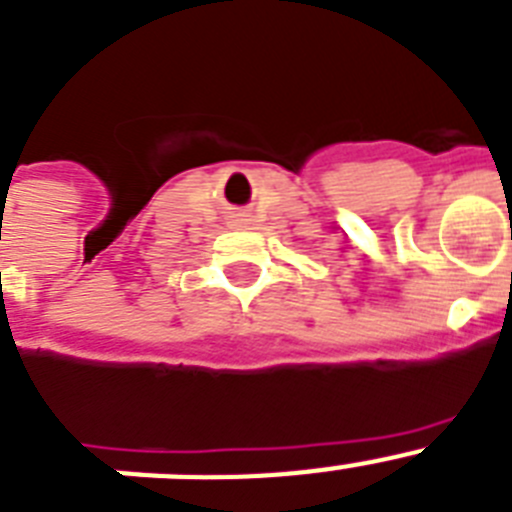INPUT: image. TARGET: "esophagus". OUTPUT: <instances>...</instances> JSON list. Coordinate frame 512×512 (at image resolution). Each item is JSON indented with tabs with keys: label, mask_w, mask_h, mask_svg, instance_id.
<instances>
[{
	"label": "esophagus",
	"mask_w": 512,
	"mask_h": 512,
	"mask_svg": "<svg viewBox=\"0 0 512 512\" xmlns=\"http://www.w3.org/2000/svg\"><path fill=\"white\" fill-rule=\"evenodd\" d=\"M253 225L251 210H230L228 212V228L248 230Z\"/></svg>",
	"instance_id": "1"
}]
</instances>
